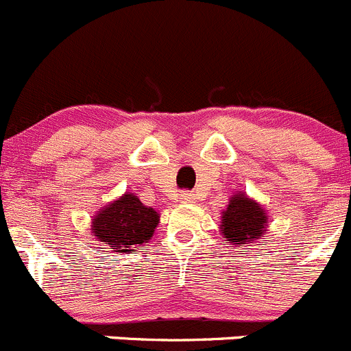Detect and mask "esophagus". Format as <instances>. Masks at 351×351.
<instances>
[{"label":"esophagus","instance_id":"esophagus-1","mask_svg":"<svg viewBox=\"0 0 351 351\" xmlns=\"http://www.w3.org/2000/svg\"><path fill=\"white\" fill-rule=\"evenodd\" d=\"M179 199L182 201V203H193V201L196 199V196H194V193H191V191H182V193L179 194Z\"/></svg>","mask_w":351,"mask_h":351}]
</instances>
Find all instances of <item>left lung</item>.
<instances>
[{
	"label": "left lung",
	"mask_w": 351,
	"mask_h": 351,
	"mask_svg": "<svg viewBox=\"0 0 351 351\" xmlns=\"http://www.w3.org/2000/svg\"><path fill=\"white\" fill-rule=\"evenodd\" d=\"M268 217L258 203L249 199L244 194H235L228 203L227 211L221 217V234L225 244H247L259 242L266 234Z\"/></svg>",
	"instance_id": "1"
}]
</instances>
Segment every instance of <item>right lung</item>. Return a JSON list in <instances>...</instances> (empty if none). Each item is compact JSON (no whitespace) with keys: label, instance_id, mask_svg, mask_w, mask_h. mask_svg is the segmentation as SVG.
<instances>
[{"label":"right lung","instance_id":"1","mask_svg":"<svg viewBox=\"0 0 351 351\" xmlns=\"http://www.w3.org/2000/svg\"><path fill=\"white\" fill-rule=\"evenodd\" d=\"M158 213L134 194H124L93 218V234L116 252L136 251L147 244L158 225Z\"/></svg>","mask_w":351,"mask_h":351}]
</instances>
